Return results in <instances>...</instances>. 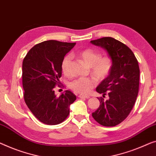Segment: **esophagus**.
<instances>
[{
	"label": "esophagus",
	"instance_id": "obj_1",
	"mask_svg": "<svg viewBox=\"0 0 156 156\" xmlns=\"http://www.w3.org/2000/svg\"><path fill=\"white\" fill-rule=\"evenodd\" d=\"M78 97H80V98H85V99H89L90 98V96H87V95H83V94H80L78 96Z\"/></svg>",
	"mask_w": 156,
	"mask_h": 156
}]
</instances>
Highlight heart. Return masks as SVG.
Returning <instances> with one entry per match:
<instances>
[{
  "label": "heart",
  "instance_id": "obj_1",
  "mask_svg": "<svg viewBox=\"0 0 156 156\" xmlns=\"http://www.w3.org/2000/svg\"><path fill=\"white\" fill-rule=\"evenodd\" d=\"M81 59L90 66L92 75L98 80L105 79L110 74L113 68V59L110 56H101V52L92 48L85 49L79 53ZM71 56H64L61 63V69L66 76H71ZM96 84V80L92 78H79L69 83V87L75 92L86 94L91 91Z\"/></svg>",
  "mask_w": 156,
  "mask_h": 156
}]
</instances>
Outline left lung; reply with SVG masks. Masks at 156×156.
<instances>
[{"label":"left lung","instance_id":"1","mask_svg":"<svg viewBox=\"0 0 156 156\" xmlns=\"http://www.w3.org/2000/svg\"><path fill=\"white\" fill-rule=\"evenodd\" d=\"M107 51L113 59L110 74L97 87L103 94L92 117L103 126L113 127L122 122L131 112L139 92V67L134 53L126 45L111 37L91 41ZM107 94L109 98H103Z\"/></svg>","mask_w":156,"mask_h":156}]
</instances>
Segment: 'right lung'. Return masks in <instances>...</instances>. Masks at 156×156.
<instances>
[{
    "label": "right lung",
    "mask_w": 156,
    "mask_h": 156,
    "mask_svg": "<svg viewBox=\"0 0 156 156\" xmlns=\"http://www.w3.org/2000/svg\"><path fill=\"white\" fill-rule=\"evenodd\" d=\"M76 45L55 40L34 45L23 60L22 85L25 103L38 120L46 125H57L66 120L69 106L76 99L69 90L58 97L61 63L66 53Z\"/></svg>",
    "instance_id": "right-lung-1"
}]
</instances>
